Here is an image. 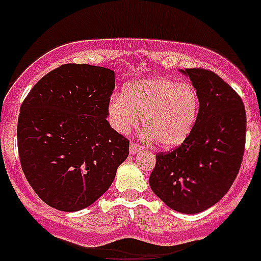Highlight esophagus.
I'll use <instances>...</instances> for the list:
<instances>
[{
	"mask_svg": "<svg viewBox=\"0 0 261 261\" xmlns=\"http://www.w3.org/2000/svg\"><path fill=\"white\" fill-rule=\"evenodd\" d=\"M129 151H130V154H136V153H140L141 151V146L140 145H137L136 142H130V146H129Z\"/></svg>",
	"mask_w": 261,
	"mask_h": 261,
	"instance_id": "34e87169",
	"label": "esophagus"
}]
</instances>
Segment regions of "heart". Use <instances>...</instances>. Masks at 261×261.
Wrapping results in <instances>:
<instances>
[{"label":"heart","instance_id":"b5f03b06","mask_svg":"<svg viewBox=\"0 0 261 261\" xmlns=\"http://www.w3.org/2000/svg\"><path fill=\"white\" fill-rule=\"evenodd\" d=\"M200 100L195 87L163 77L133 81L124 89V98L114 96L108 103L111 125L128 133L141 117L144 137L155 140L163 149L179 146L192 132Z\"/></svg>","mask_w":261,"mask_h":261}]
</instances>
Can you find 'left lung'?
Masks as SVG:
<instances>
[{"instance_id": "obj_1", "label": "left lung", "mask_w": 261, "mask_h": 261, "mask_svg": "<svg viewBox=\"0 0 261 261\" xmlns=\"http://www.w3.org/2000/svg\"><path fill=\"white\" fill-rule=\"evenodd\" d=\"M180 71L199 95V115L180 146L156 154L149 184L168 208L196 214L220 201L238 175L246 111L241 96L216 73L199 68Z\"/></svg>"}]
</instances>
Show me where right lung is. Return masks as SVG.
Masks as SVG:
<instances>
[{"instance_id":"right-lung-1","label":"right lung","mask_w":261,"mask_h":261,"mask_svg":"<svg viewBox=\"0 0 261 261\" xmlns=\"http://www.w3.org/2000/svg\"><path fill=\"white\" fill-rule=\"evenodd\" d=\"M114 89V70L65 64L41 78L20 106L22 170L36 195L57 211L95 202L128 156L129 141L107 121Z\"/></svg>"}]
</instances>
